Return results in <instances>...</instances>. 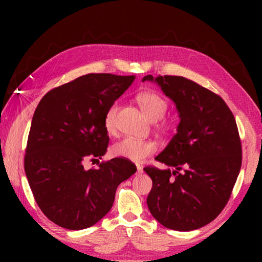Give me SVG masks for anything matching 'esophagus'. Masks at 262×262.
<instances>
[{
  "mask_svg": "<svg viewBox=\"0 0 262 262\" xmlns=\"http://www.w3.org/2000/svg\"><path fill=\"white\" fill-rule=\"evenodd\" d=\"M136 173H137V174L143 173V167L140 166V165H136Z\"/></svg>",
  "mask_w": 262,
  "mask_h": 262,
  "instance_id": "obj_1",
  "label": "esophagus"
}]
</instances>
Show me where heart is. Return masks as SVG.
<instances>
[{
	"instance_id": "obj_1",
	"label": "heart",
	"mask_w": 262,
	"mask_h": 262,
	"mask_svg": "<svg viewBox=\"0 0 262 262\" xmlns=\"http://www.w3.org/2000/svg\"><path fill=\"white\" fill-rule=\"evenodd\" d=\"M137 104L147 117L151 121H157L165 115L167 111V103L162 96L154 91H142L136 96ZM119 106L114 103L110 106L105 113L104 127L108 134L115 133V115H117ZM163 126L167 127L166 121L163 122ZM156 144L151 141L139 140L134 137H125L120 141L115 142L112 145V154L117 157L129 159L132 162H142L144 158L156 152Z\"/></svg>"
}]
</instances>
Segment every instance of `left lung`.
Returning a JSON list of instances; mask_svg holds the SVG:
<instances>
[{"instance_id":"1","label":"left lung","mask_w":262,"mask_h":262,"mask_svg":"<svg viewBox=\"0 0 262 262\" xmlns=\"http://www.w3.org/2000/svg\"><path fill=\"white\" fill-rule=\"evenodd\" d=\"M142 81L156 82L174 101L180 118L177 134L155 158L167 168L144 167L152 180L148 208L167 229H200L227 206L241 171L236 120L219 95L190 79L147 75Z\"/></svg>"}]
</instances>
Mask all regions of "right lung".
Instances as JSON below:
<instances>
[{
    "instance_id": "add662e5",
    "label": "right lung",
    "mask_w": 262,
    "mask_h": 262,
    "mask_svg": "<svg viewBox=\"0 0 262 262\" xmlns=\"http://www.w3.org/2000/svg\"><path fill=\"white\" fill-rule=\"evenodd\" d=\"M134 79L88 74L52 89L39 101L24 170L35 202L53 223L69 230L92 227L112 208L118 186L136 172L135 164L121 157L90 170L83 165L106 154L105 113Z\"/></svg>"
}]
</instances>
